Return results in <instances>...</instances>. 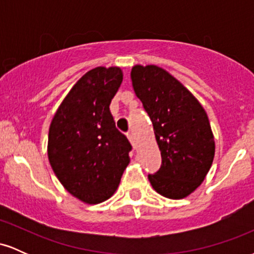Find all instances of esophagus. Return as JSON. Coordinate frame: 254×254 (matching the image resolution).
<instances>
[{"instance_id": "34e87169", "label": "esophagus", "mask_w": 254, "mask_h": 254, "mask_svg": "<svg viewBox=\"0 0 254 254\" xmlns=\"http://www.w3.org/2000/svg\"><path fill=\"white\" fill-rule=\"evenodd\" d=\"M127 138H129V141H130V143L132 144V147L133 148H136V142H135V136H133V133L132 132H129L127 133Z\"/></svg>"}]
</instances>
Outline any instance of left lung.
I'll list each match as a JSON object with an SVG mask.
<instances>
[{
	"label": "left lung",
	"mask_w": 254,
	"mask_h": 254,
	"mask_svg": "<svg viewBox=\"0 0 254 254\" xmlns=\"http://www.w3.org/2000/svg\"><path fill=\"white\" fill-rule=\"evenodd\" d=\"M132 87L154 127L161 166L148 179L157 193L180 199L210 170L215 141L208 116L177 78L156 65H135Z\"/></svg>",
	"instance_id": "1"
}]
</instances>
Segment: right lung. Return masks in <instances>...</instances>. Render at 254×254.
Listing matches in <instances>:
<instances>
[{
  "label": "right lung",
  "instance_id": "right-lung-1",
  "mask_svg": "<svg viewBox=\"0 0 254 254\" xmlns=\"http://www.w3.org/2000/svg\"><path fill=\"white\" fill-rule=\"evenodd\" d=\"M123 81L117 66L92 69L70 89L49 130V161L74 197L98 204L117 190L132 149L110 104Z\"/></svg>",
  "mask_w": 254,
  "mask_h": 254
}]
</instances>
